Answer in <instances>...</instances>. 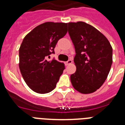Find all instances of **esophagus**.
Masks as SVG:
<instances>
[{"label": "esophagus", "instance_id": "esophagus-1", "mask_svg": "<svg viewBox=\"0 0 125 125\" xmlns=\"http://www.w3.org/2000/svg\"><path fill=\"white\" fill-rule=\"evenodd\" d=\"M66 63H67V65H70L73 63V60H71V59H70V60H69L67 61Z\"/></svg>", "mask_w": 125, "mask_h": 125}]
</instances>
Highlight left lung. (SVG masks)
I'll return each instance as SVG.
<instances>
[{
    "label": "left lung",
    "instance_id": "8db88e82",
    "mask_svg": "<svg viewBox=\"0 0 125 125\" xmlns=\"http://www.w3.org/2000/svg\"><path fill=\"white\" fill-rule=\"evenodd\" d=\"M68 32L74 46L76 72L71 82L76 91L91 93L102 86L112 63V47L106 37L85 22H69Z\"/></svg>",
    "mask_w": 125,
    "mask_h": 125
}]
</instances>
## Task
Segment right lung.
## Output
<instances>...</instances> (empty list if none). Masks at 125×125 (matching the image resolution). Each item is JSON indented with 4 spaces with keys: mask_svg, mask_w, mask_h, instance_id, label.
Segmentation results:
<instances>
[{
    "mask_svg": "<svg viewBox=\"0 0 125 125\" xmlns=\"http://www.w3.org/2000/svg\"><path fill=\"white\" fill-rule=\"evenodd\" d=\"M67 32V23L46 22L34 28L22 40L19 67L24 80L34 92L45 94L56 87L65 65L46 58L54 53L57 42Z\"/></svg>",
    "mask_w": 125,
    "mask_h": 125,
    "instance_id": "add662e5",
    "label": "right lung"
}]
</instances>
